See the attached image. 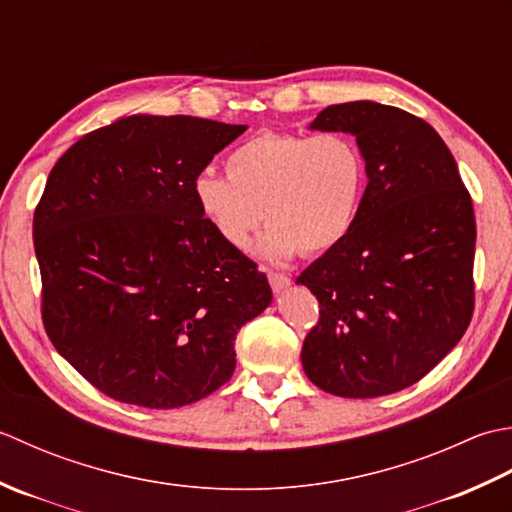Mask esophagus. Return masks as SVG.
<instances>
[{"label": "esophagus", "mask_w": 512, "mask_h": 512, "mask_svg": "<svg viewBox=\"0 0 512 512\" xmlns=\"http://www.w3.org/2000/svg\"><path fill=\"white\" fill-rule=\"evenodd\" d=\"M267 278H269L271 289H274L276 294H278V291H283V289H287L291 285V278L287 274H276V271H269Z\"/></svg>", "instance_id": "esophagus-1"}]
</instances>
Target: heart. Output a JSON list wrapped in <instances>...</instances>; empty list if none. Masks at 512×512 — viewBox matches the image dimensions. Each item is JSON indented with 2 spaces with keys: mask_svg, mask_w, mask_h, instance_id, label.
Masks as SVG:
<instances>
[{
  "mask_svg": "<svg viewBox=\"0 0 512 512\" xmlns=\"http://www.w3.org/2000/svg\"><path fill=\"white\" fill-rule=\"evenodd\" d=\"M227 179L210 170L194 179L198 212L221 241L247 249L269 225L258 249L274 263L338 247L356 225L367 187V159L347 132H265L225 159Z\"/></svg>",
  "mask_w": 512,
  "mask_h": 512,
  "instance_id": "1",
  "label": "heart"
}]
</instances>
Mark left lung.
<instances>
[{
  "instance_id": "8db88e82",
  "label": "left lung",
  "mask_w": 512,
  "mask_h": 512,
  "mask_svg": "<svg viewBox=\"0 0 512 512\" xmlns=\"http://www.w3.org/2000/svg\"><path fill=\"white\" fill-rule=\"evenodd\" d=\"M309 128L353 134L369 183L349 236L296 278L320 305L302 342V369L340 398L402 391L471 325V194L440 134L400 108L338 103Z\"/></svg>"
}]
</instances>
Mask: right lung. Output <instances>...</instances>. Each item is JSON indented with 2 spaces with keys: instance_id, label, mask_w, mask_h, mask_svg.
<instances>
[{
  "instance_id": "right-lung-1",
  "label": "right lung",
  "mask_w": 512,
  "mask_h": 512,
  "mask_svg": "<svg viewBox=\"0 0 512 512\" xmlns=\"http://www.w3.org/2000/svg\"><path fill=\"white\" fill-rule=\"evenodd\" d=\"M247 130L134 114L81 137L35 210L41 320L92 387L176 409L232 378L234 340L271 302L267 276L225 245L192 185Z\"/></svg>"
}]
</instances>
